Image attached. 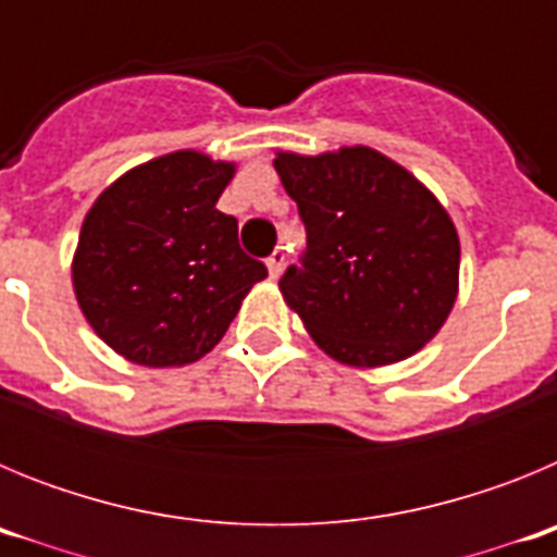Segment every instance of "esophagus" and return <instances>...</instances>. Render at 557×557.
<instances>
[{"instance_id":"esophagus-1","label":"esophagus","mask_w":557,"mask_h":557,"mask_svg":"<svg viewBox=\"0 0 557 557\" xmlns=\"http://www.w3.org/2000/svg\"><path fill=\"white\" fill-rule=\"evenodd\" d=\"M264 264H268L270 278H278V275H282V268H284V253H282V250H273V253H270L268 259H264Z\"/></svg>"}]
</instances>
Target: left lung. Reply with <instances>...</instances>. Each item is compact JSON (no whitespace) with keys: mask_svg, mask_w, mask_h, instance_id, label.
<instances>
[{"mask_svg":"<svg viewBox=\"0 0 557 557\" xmlns=\"http://www.w3.org/2000/svg\"><path fill=\"white\" fill-rule=\"evenodd\" d=\"M307 225L301 268L278 282L309 337L339 366L382 368L430 343L460 289V239L421 181L366 145L275 150Z\"/></svg>","mask_w":557,"mask_h":557,"instance_id":"8db88e82","label":"left lung"}]
</instances>
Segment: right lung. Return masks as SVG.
Returning a JSON list of instances; mask_svg holds the SVG:
<instances>
[{"instance_id": "add662e5", "label": "right lung", "mask_w": 557, "mask_h": 557, "mask_svg": "<svg viewBox=\"0 0 557 557\" xmlns=\"http://www.w3.org/2000/svg\"><path fill=\"white\" fill-rule=\"evenodd\" d=\"M234 161L175 150L133 166L83 220L72 287L108 348L145 368H181L218 346L268 268L218 209Z\"/></svg>"}]
</instances>
